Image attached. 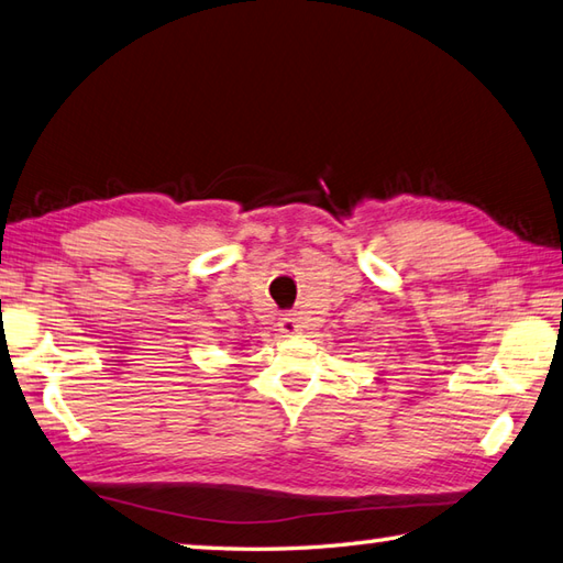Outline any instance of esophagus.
Returning <instances> with one entry per match:
<instances>
[{
	"label": "esophagus",
	"mask_w": 563,
	"mask_h": 563,
	"mask_svg": "<svg viewBox=\"0 0 563 563\" xmlns=\"http://www.w3.org/2000/svg\"><path fill=\"white\" fill-rule=\"evenodd\" d=\"M279 332H282L284 336L301 332V322H298V318H296L294 313H286V316L279 320Z\"/></svg>",
	"instance_id": "esophagus-1"
}]
</instances>
